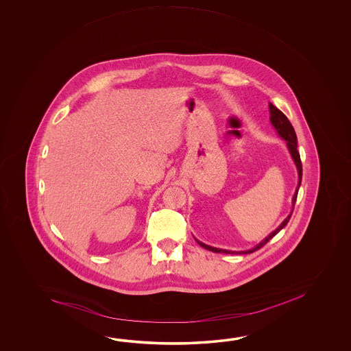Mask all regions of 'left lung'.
I'll use <instances>...</instances> for the list:
<instances>
[{
    "label": "left lung",
    "mask_w": 351,
    "mask_h": 351,
    "mask_svg": "<svg viewBox=\"0 0 351 351\" xmlns=\"http://www.w3.org/2000/svg\"><path fill=\"white\" fill-rule=\"evenodd\" d=\"M269 121H271L272 127L276 129L277 134L280 135L284 141H286L287 149L290 152L292 160H293V163H295L296 168H298V188H296V191H295V194H293V197H292L291 212H290V215H289V216L285 218L284 222L280 224L275 231L271 232L266 239H262L261 242H260L258 245H256L254 248H250V250H246V251H230V250H222V248H217V247L208 246V245H206V243H202L201 241H198V239H195V241L198 242V245H199V246L203 247V248H206V250H208V251H212V252H215V254H221V252H224V254H252L254 251H257V250H260L261 247L265 246V245H266V243H267L269 239H272V237H275L277 233L281 231L286 224L289 223V221H290V218H291L292 212H293V207H295V203H296V198H298V188L301 186V179H302V165H301V159H300V154H298V136H296L295 129L292 127L290 120L286 118V115H285L284 112H281V110H278L276 106L272 104V103H269Z\"/></svg>",
    "instance_id": "8db88e82"
}]
</instances>
